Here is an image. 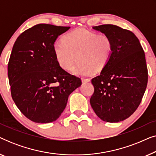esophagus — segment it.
Wrapping results in <instances>:
<instances>
[{
	"label": "esophagus",
	"instance_id": "obj_1",
	"mask_svg": "<svg viewBox=\"0 0 156 156\" xmlns=\"http://www.w3.org/2000/svg\"><path fill=\"white\" fill-rule=\"evenodd\" d=\"M82 82H84V83H85V82H90V79L82 78Z\"/></svg>",
	"mask_w": 156,
	"mask_h": 156
}]
</instances>
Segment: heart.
<instances>
[{
    "label": "heart",
    "instance_id": "1",
    "mask_svg": "<svg viewBox=\"0 0 156 156\" xmlns=\"http://www.w3.org/2000/svg\"><path fill=\"white\" fill-rule=\"evenodd\" d=\"M57 60L63 69H72L76 75H88L104 69L111 59L113 42L109 36L85 29H76L66 34L62 40L54 44Z\"/></svg>",
    "mask_w": 156,
    "mask_h": 156
}]
</instances>
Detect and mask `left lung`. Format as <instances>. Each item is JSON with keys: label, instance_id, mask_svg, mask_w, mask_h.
<instances>
[{"label": "left lung", "instance_id": "1", "mask_svg": "<svg viewBox=\"0 0 156 156\" xmlns=\"http://www.w3.org/2000/svg\"><path fill=\"white\" fill-rule=\"evenodd\" d=\"M92 28L109 36L113 52L99 75L91 80L94 92L90 104L102 121L117 123L131 116L144 97L148 83L145 53L131 31L109 24Z\"/></svg>", "mask_w": 156, "mask_h": 156}]
</instances>
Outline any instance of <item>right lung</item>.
<instances>
[{
	"instance_id": "add662e5",
	"label": "right lung",
	"mask_w": 156,
	"mask_h": 156,
	"mask_svg": "<svg viewBox=\"0 0 156 156\" xmlns=\"http://www.w3.org/2000/svg\"><path fill=\"white\" fill-rule=\"evenodd\" d=\"M70 27L38 24L21 33L8 65L12 99L27 119L39 123L56 121L68 97L81 86L79 77L65 71L57 60L54 44Z\"/></svg>"
}]
</instances>
